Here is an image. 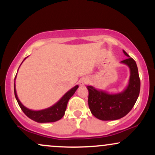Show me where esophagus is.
Segmentation results:
<instances>
[{"label":"esophagus","mask_w":155,"mask_h":155,"mask_svg":"<svg viewBox=\"0 0 155 155\" xmlns=\"http://www.w3.org/2000/svg\"><path fill=\"white\" fill-rule=\"evenodd\" d=\"M89 83V79L88 78H82V79H81V80L79 81V84L81 85V86H83V85H85V84H87Z\"/></svg>","instance_id":"34e87169"}]
</instances>
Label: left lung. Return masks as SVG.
Segmentation results:
<instances>
[{"mask_svg":"<svg viewBox=\"0 0 155 155\" xmlns=\"http://www.w3.org/2000/svg\"><path fill=\"white\" fill-rule=\"evenodd\" d=\"M123 52L128 58L121 63L127 65L130 71L128 85L123 92L109 94L87 86L90 111L101 120H116L124 117L132 109L139 95L140 81L136 63L125 51L123 50Z\"/></svg>","mask_w":155,"mask_h":155,"instance_id":"8db88e82","label":"left lung"}]
</instances>
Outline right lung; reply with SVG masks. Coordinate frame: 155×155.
<instances>
[{
    "mask_svg": "<svg viewBox=\"0 0 155 155\" xmlns=\"http://www.w3.org/2000/svg\"><path fill=\"white\" fill-rule=\"evenodd\" d=\"M26 59V58H25ZM17 76V75H16ZM16 79V76H15ZM79 86H76L71 89L68 92L64 95L61 99L56 103L54 105H53L51 107L46 108V109L40 110V111H33V110L29 109V108H26L22 104L19 100L18 97H17V92H16L15 89V97L17 99V103H18L19 107L24 112L25 114L27 117H29L31 120L35 121L37 122H40V123H45V122H54L56 121L60 120L65 114V111L66 110L67 104L68 102L69 99L72 97L73 95L75 93Z\"/></svg>",
    "mask_w": 155,
    "mask_h": 155,
    "instance_id": "obj_1",
    "label": "right lung"
}]
</instances>
